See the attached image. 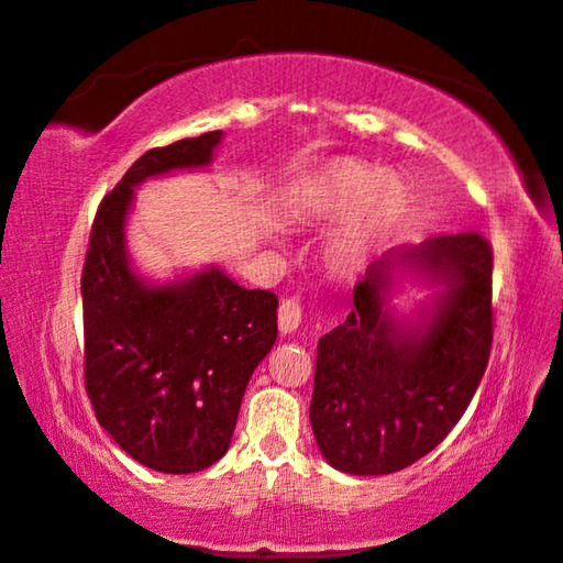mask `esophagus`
I'll return each mask as SVG.
<instances>
[{
  "mask_svg": "<svg viewBox=\"0 0 563 563\" xmlns=\"http://www.w3.org/2000/svg\"><path fill=\"white\" fill-rule=\"evenodd\" d=\"M300 323V303L296 298H288L280 303V311H278V327H280V334L288 336L292 331L298 329Z\"/></svg>",
  "mask_w": 563,
  "mask_h": 563,
  "instance_id": "obj_1",
  "label": "esophagus"
}]
</instances>
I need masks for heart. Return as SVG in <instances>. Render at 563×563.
I'll return each instance as SVG.
<instances>
[{
  "label": "heart",
  "mask_w": 563,
  "mask_h": 563,
  "mask_svg": "<svg viewBox=\"0 0 563 563\" xmlns=\"http://www.w3.org/2000/svg\"><path fill=\"white\" fill-rule=\"evenodd\" d=\"M408 206L400 176L354 157L323 163L292 203L298 224L327 227L342 221L323 247V263L336 278H357L379 255Z\"/></svg>",
  "instance_id": "b5f03b06"
}]
</instances>
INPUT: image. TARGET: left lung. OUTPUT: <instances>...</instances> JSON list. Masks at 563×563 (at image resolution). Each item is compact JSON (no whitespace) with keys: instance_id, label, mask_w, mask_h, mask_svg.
Returning a JSON list of instances; mask_svg holds the SVG:
<instances>
[{"instance_id":"8db88e82","label":"left lung","mask_w":563,"mask_h":563,"mask_svg":"<svg viewBox=\"0 0 563 563\" xmlns=\"http://www.w3.org/2000/svg\"><path fill=\"white\" fill-rule=\"evenodd\" d=\"M408 277L434 292L398 312L391 298ZM489 296L493 250L474 232L387 250L367 267L346 321L316 352L311 429L334 470L393 474L446 439L485 375Z\"/></svg>"}]
</instances>
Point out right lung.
Segmentation results:
<instances>
[{
    "label": "right lung",
    "mask_w": 563,
    "mask_h": 563,
    "mask_svg": "<svg viewBox=\"0 0 563 563\" xmlns=\"http://www.w3.org/2000/svg\"><path fill=\"white\" fill-rule=\"evenodd\" d=\"M224 132L147 150L101 201L86 252L84 375L97 421L134 462L201 472L227 454L252 372L278 339V298L217 265L147 280L126 250L134 188L213 163Z\"/></svg>",
    "instance_id": "right-lung-1"
}]
</instances>
